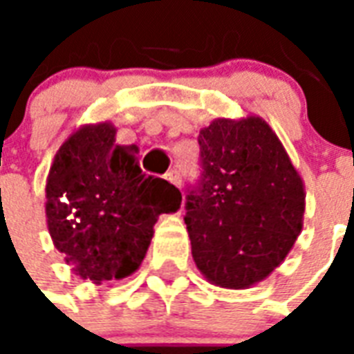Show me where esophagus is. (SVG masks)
<instances>
[{"instance_id": "obj_1", "label": "esophagus", "mask_w": 354, "mask_h": 354, "mask_svg": "<svg viewBox=\"0 0 354 354\" xmlns=\"http://www.w3.org/2000/svg\"><path fill=\"white\" fill-rule=\"evenodd\" d=\"M165 180H169V182H171L172 185H176V187H180V185H182V178H180V172H178L176 169H172V171L167 172Z\"/></svg>"}]
</instances>
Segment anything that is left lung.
<instances>
[{"mask_svg": "<svg viewBox=\"0 0 354 354\" xmlns=\"http://www.w3.org/2000/svg\"><path fill=\"white\" fill-rule=\"evenodd\" d=\"M198 143L202 176L183 218L194 263L211 285L250 288L301 233L305 183L263 118H218Z\"/></svg>", "mask_w": 354, "mask_h": 354, "instance_id": "1", "label": "left lung"}]
</instances>
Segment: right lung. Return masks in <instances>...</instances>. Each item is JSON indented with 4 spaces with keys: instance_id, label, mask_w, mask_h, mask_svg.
Here are the masks:
<instances>
[{
    "instance_id": "1",
    "label": "right lung",
    "mask_w": 354,
    "mask_h": 354,
    "mask_svg": "<svg viewBox=\"0 0 354 354\" xmlns=\"http://www.w3.org/2000/svg\"><path fill=\"white\" fill-rule=\"evenodd\" d=\"M112 122L82 124L57 150L46 183L53 244L75 275L95 285L124 279L143 263L161 213H176L182 193L147 176L138 147H119Z\"/></svg>"
}]
</instances>
